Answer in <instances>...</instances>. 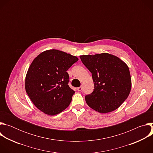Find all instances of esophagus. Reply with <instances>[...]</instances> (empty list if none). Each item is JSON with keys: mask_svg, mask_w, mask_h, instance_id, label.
<instances>
[{"mask_svg": "<svg viewBox=\"0 0 153 153\" xmlns=\"http://www.w3.org/2000/svg\"><path fill=\"white\" fill-rule=\"evenodd\" d=\"M82 86H80V87H79V88H77V90H78L79 91H82Z\"/></svg>", "mask_w": 153, "mask_h": 153, "instance_id": "obj_1", "label": "esophagus"}]
</instances>
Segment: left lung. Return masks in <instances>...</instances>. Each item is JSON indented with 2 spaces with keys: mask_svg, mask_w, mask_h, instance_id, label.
<instances>
[{
  "mask_svg": "<svg viewBox=\"0 0 153 153\" xmlns=\"http://www.w3.org/2000/svg\"><path fill=\"white\" fill-rule=\"evenodd\" d=\"M80 58L92 74L94 90L85 96L88 105L100 113L117 109L128 97L131 89L129 68L116 56L103 53L82 55Z\"/></svg>",
  "mask_w": 153,
  "mask_h": 153,
  "instance_id": "1",
  "label": "left lung"
}]
</instances>
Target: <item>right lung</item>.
Instances as JSON below:
<instances>
[{"instance_id":"1","label":"right lung","mask_w":153,"mask_h":153,"mask_svg":"<svg viewBox=\"0 0 153 153\" xmlns=\"http://www.w3.org/2000/svg\"><path fill=\"white\" fill-rule=\"evenodd\" d=\"M79 59L57 50L41 53L32 62L25 77V90L33 104L54 116L65 110L75 93L67 71Z\"/></svg>"}]
</instances>
